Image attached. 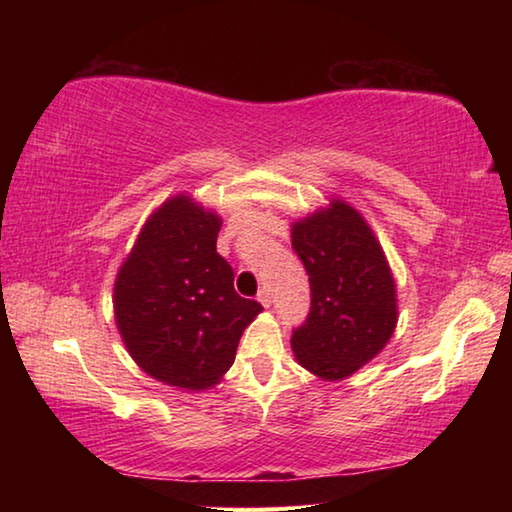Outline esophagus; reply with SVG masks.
Listing matches in <instances>:
<instances>
[{
    "instance_id": "esophagus-1",
    "label": "esophagus",
    "mask_w": 512,
    "mask_h": 512,
    "mask_svg": "<svg viewBox=\"0 0 512 512\" xmlns=\"http://www.w3.org/2000/svg\"><path fill=\"white\" fill-rule=\"evenodd\" d=\"M257 300L262 302L264 307H271V302H273V293H271V289H268V287H262V289H259V293H257Z\"/></svg>"
}]
</instances>
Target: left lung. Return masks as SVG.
Returning a JSON list of instances; mask_svg holds the SVG:
<instances>
[{
    "label": "left lung",
    "instance_id": "1",
    "mask_svg": "<svg viewBox=\"0 0 512 512\" xmlns=\"http://www.w3.org/2000/svg\"><path fill=\"white\" fill-rule=\"evenodd\" d=\"M291 246L311 289L309 314L293 329L291 348L314 375L348 377L384 348L397 323L384 250L361 214L341 201L293 225Z\"/></svg>",
    "mask_w": 512,
    "mask_h": 512
}]
</instances>
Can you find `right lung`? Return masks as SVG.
Segmentation results:
<instances>
[{"label": "right lung", "mask_w": 512, "mask_h": 512, "mask_svg": "<svg viewBox=\"0 0 512 512\" xmlns=\"http://www.w3.org/2000/svg\"><path fill=\"white\" fill-rule=\"evenodd\" d=\"M221 219L176 196L155 212L115 282V318L131 357L169 386L201 391L235 363L262 305L235 291L216 253Z\"/></svg>", "instance_id": "right-lung-1"}]
</instances>
